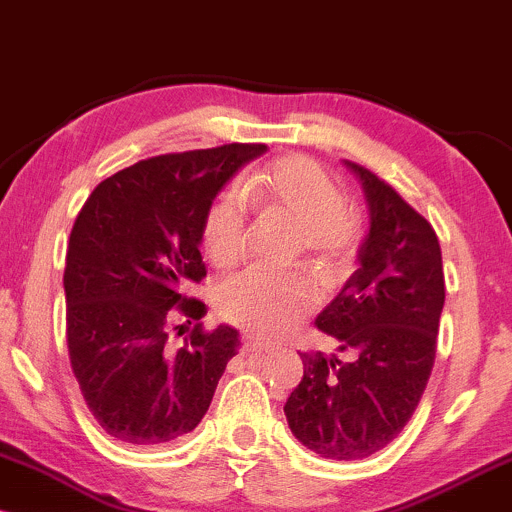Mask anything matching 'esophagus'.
I'll return each instance as SVG.
<instances>
[{"label": "esophagus", "instance_id": "esophagus-1", "mask_svg": "<svg viewBox=\"0 0 512 512\" xmlns=\"http://www.w3.org/2000/svg\"><path fill=\"white\" fill-rule=\"evenodd\" d=\"M243 349L248 351V354H264V351L272 349V342H264L260 337H245Z\"/></svg>", "mask_w": 512, "mask_h": 512}]
</instances>
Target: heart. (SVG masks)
Masks as SVG:
<instances>
[{
	"label": "heart",
	"mask_w": 512,
	"mask_h": 512,
	"mask_svg": "<svg viewBox=\"0 0 512 512\" xmlns=\"http://www.w3.org/2000/svg\"><path fill=\"white\" fill-rule=\"evenodd\" d=\"M250 202L279 211L298 226V250H305L327 276L351 267L358 248V219L344 204L339 185L308 156H284L214 197L202 223L211 262L228 267L240 257L248 231ZM320 301L317 281L305 272L248 269L223 281L216 303L226 320L245 330L281 332L308 315Z\"/></svg>",
	"instance_id": "heart-1"
}]
</instances>
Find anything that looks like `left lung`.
<instances>
[{
    "instance_id": "8db88e82",
    "label": "left lung",
    "mask_w": 512,
    "mask_h": 512,
    "mask_svg": "<svg viewBox=\"0 0 512 512\" xmlns=\"http://www.w3.org/2000/svg\"><path fill=\"white\" fill-rule=\"evenodd\" d=\"M370 228L358 269L317 315L342 356L301 354L284 404L291 433L327 460H363L392 443L419 407L436 361L445 303L440 243L419 211L358 163Z\"/></svg>"
}]
</instances>
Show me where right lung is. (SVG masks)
Masks as SVG:
<instances>
[{
	"label": "right lung",
	"mask_w": 512,
	"mask_h": 512,
	"mask_svg": "<svg viewBox=\"0 0 512 512\" xmlns=\"http://www.w3.org/2000/svg\"><path fill=\"white\" fill-rule=\"evenodd\" d=\"M264 151L223 144L146 158L103 180L76 216L64 267L69 361L93 419L115 440L170 443L207 414L238 330L207 332L196 322L180 350L167 334L178 316L207 313L185 296L207 276L204 214Z\"/></svg>",
	"instance_id": "right-lung-1"
}]
</instances>
